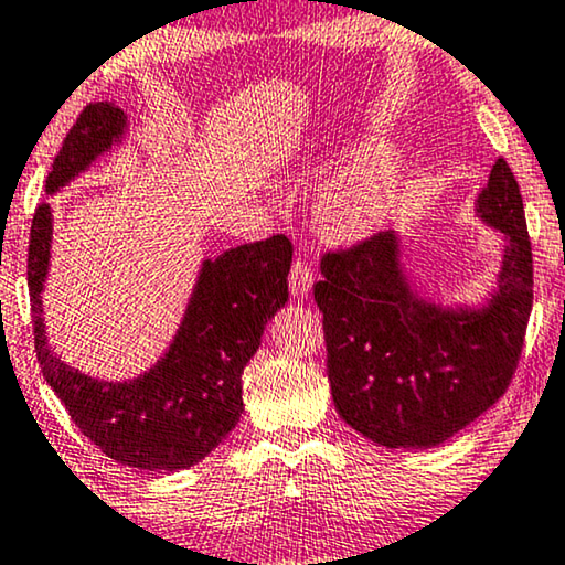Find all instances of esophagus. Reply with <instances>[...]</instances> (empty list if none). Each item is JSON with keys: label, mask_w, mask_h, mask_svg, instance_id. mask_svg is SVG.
<instances>
[{"label": "esophagus", "mask_w": 565, "mask_h": 565, "mask_svg": "<svg viewBox=\"0 0 565 565\" xmlns=\"http://www.w3.org/2000/svg\"><path fill=\"white\" fill-rule=\"evenodd\" d=\"M312 284H315V271L309 268L305 260H294L291 274H289V289L297 299H307L312 294Z\"/></svg>", "instance_id": "34e87169"}]
</instances>
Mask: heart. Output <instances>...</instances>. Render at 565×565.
<instances>
[{"instance_id": "1", "label": "heart", "mask_w": 565, "mask_h": 565, "mask_svg": "<svg viewBox=\"0 0 565 565\" xmlns=\"http://www.w3.org/2000/svg\"><path fill=\"white\" fill-rule=\"evenodd\" d=\"M402 169V156L386 142L363 148L317 189V230L335 243H355L376 233L399 200Z\"/></svg>"}]
</instances>
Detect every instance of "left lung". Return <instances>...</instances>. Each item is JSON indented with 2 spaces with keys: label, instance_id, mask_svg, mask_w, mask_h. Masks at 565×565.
Masks as SVG:
<instances>
[{
  "label": "left lung",
  "instance_id": "left-lung-1",
  "mask_svg": "<svg viewBox=\"0 0 565 565\" xmlns=\"http://www.w3.org/2000/svg\"><path fill=\"white\" fill-rule=\"evenodd\" d=\"M473 212L502 233L497 286L479 305L419 289L388 230L322 258L315 301L324 317L338 415L384 448L423 450L452 438L507 392L532 309V253L520 186L504 158Z\"/></svg>",
  "mask_w": 565,
  "mask_h": 565
}]
</instances>
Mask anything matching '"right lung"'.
<instances>
[{
    "mask_svg": "<svg viewBox=\"0 0 565 565\" xmlns=\"http://www.w3.org/2000/svg\"><path fill=\"white\" fill-rule=\"evenodd\" d=\"M130 130L113 102L84 107L55 156L45 194H58ZM53 210L41 204L30 227L28 286L43 376L86 438L117 463L181 471L235 430L243 415V369L266 324L289 301L291 243L284 235L204 258L169 348L135 379L107 381L61 361L47 343L43 289L51 268Z\"/></svg>",
    "mask_w": 565,
    "mask_h": 565,
    "instance_id": "add662e5",
    "label": "right lung"
}]
</instances>
